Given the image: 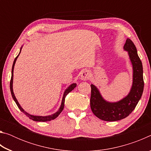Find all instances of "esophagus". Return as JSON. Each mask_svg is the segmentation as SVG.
Listing matches in <instances>:
<instances>
[{"label":"esophagus","mask_w":151,"mask_h":151,"mask_svg":"<svg viewBox=\"0 0 151 151\" xmlns=\"http://www.w3.org/2000/svg\"><path fill=\"white\" fill-rule=\"evenodd\" d=\"M91 73L88 70H84L81 73V79L82 81H86L91 77Z\"/></svg>","instance_id":"34e87169"}]
</instances>
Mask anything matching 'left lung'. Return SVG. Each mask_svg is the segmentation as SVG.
Masks as SVG:
<instances>
[{
    "label": "left lung",
    "instance_id": "1",
    "mask_svg": "<svg viewBox=\"0 0 151 151\" xmlns=\"http://www.w3.org/2000/svg\"><path fill=\"white\" fill-rule=\"evenodd\" d=\"M123 48L128 52L132 66V84L129 94L121 100L112 103L102 96L95 85H91L92 111L99 119L105 121H119L129 116L139 103L144 89L142 65L136 47L131 39H127Z\"/></svg>",
    "mask_w": 151,
    "mask_h": 151
}]
</instances>
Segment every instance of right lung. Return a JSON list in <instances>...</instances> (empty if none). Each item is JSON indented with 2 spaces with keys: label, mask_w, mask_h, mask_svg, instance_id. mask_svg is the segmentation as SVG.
<instances>
[{
  "label": "right lung",
  "mask_w": 151,
  "mask_h": 151,
  "mask_svg": "<svg viewBox=\"0 0 151 151\" xmlns=\"http://www.w3.org/2000/svg\"><path fill=\"white\" fill-rule=\"evenodd\" d=\"M22 47L20 48V52L19 54L18 55L17 57L15 58V59L14 60V63H13V65H12V76H11V82H10V89H11V94H12V99H14V101L16 104H17L18 107H19V109L23 113H24L26 114L27 116L29 117V119H32V121H39V122H46V121H50L51 120H54L60 114V112L63 111V110L64 109V106H65V97L67 95V94L70 93V92L72 91L74 88H75L76 86V83H73L71 84V85L68 86V87L66 89L64 92V94H63V99H62V102H61V104H60V106L59 109L58 110L57 112H56L55 113L51 114V115H48V116H37V115H32V114H30L29 113H28L26 111H24V110L22 108L21 106L20 105V104L19 103V102H18L17 99H16V97H15V95L14 94V92H13V88H12V84H13V71H14V65H15V63H16V60L17 59V58L19 57V56L20 53V51H21L22 49Z\"/></svg>",
  "instance_id": "obj_1"
}]
</instances>
